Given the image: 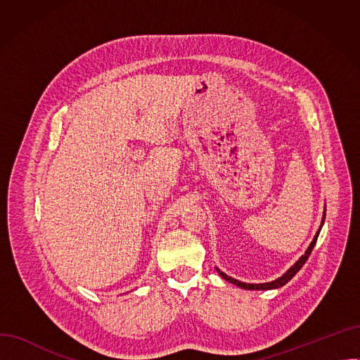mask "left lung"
Returning a JSON list of instances; mask_svg holds the SVG:
<instances>
[{"mask_svg":"<svg viewBox=\"0 0 360 360\" xmlns=\"http://www.w3.org/2000/svg\"><path fill=\"white\" fill-rule=\"evenodd\" d=\"M324 217H326V214H324ZM323 223H324V219H323ZM321 226H323V224H321ZM319 231H321V228L318 229V232H316L314 240L311 242V245H309V248L307 250V252L299 258V261L295 264L293 267H290L285 274H283L281 277H278V278L274 280V281H270V283H259V285H248V283H242V281H238V280H235V278H232V277H229V276H226V274H224L223 271H220V270H217V271H219V274H220L224 280H228V281L233 283V285H236V286H239V288H242V289H248V290H270V289L281 288V286H285L286 283H288L302 267H304V264L307 262L308 257L311 255V252H312V250H314V247H315L318 235H319Z\"/></svg>","mask_w":360,"mask_h":360,"instance_id":"1","label":"left lung"}]
</instances>
